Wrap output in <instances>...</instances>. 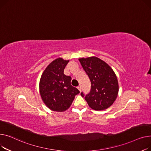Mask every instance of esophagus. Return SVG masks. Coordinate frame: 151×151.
I'll list each match as a JSON object with an SVG mask.
<instances>
[{
	"instance_id": "34e87169",
	"label": "esophagus",
	"mask_w": 151,
	"mask_h": 151,
	"mask_svg": "<svg viewBox=\"0 0 151 151\" xmlns=\"http://www.w3.org/2000/svg\"><path fill=\"white\" fill-rule=\"evenodd\" d=\"M77 88H78V90L80 91H81V90H82V86H81V85H79L78 86H77Z\"/></svg>"
}]
</instances>
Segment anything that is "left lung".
I'll return each mask as SVG.
<instances>
[{
	"mask_svg": "<svg viewBox=\"0 0 151 151\" xmlns=\"http://www.w3.org/2000/svg\"><path fill=\"white\" fill-rule=\"evenodd\" d=\"M91 81V90L81 96L94 110H104L113 104L118 96L119 86L116 74L105 61L96 57L78 59Z\"/></svg>",
	"mask_w": 151,
	"mask_h": 151,
	"instance_id": "1",
	"label": "left lung"
}]
</instances>
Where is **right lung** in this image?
Masks as SVG:
<instances>
[{
    "label": "right lung",
    "instance_id": "add662e5",
    "mask_svg": "<svg viewBox=\"0 0 151 151\" xmlns=\"http://www.w3.org/2000/svg\"><path fill=\"white\" fill-rule=\"evenodd\" d=\"M69 60L58 58L47 66L41 77L40 92L41 98L50 110L64 111L72 104L80 91L70 85L71 77L64 74Z\"/></svg>",
    "mask_w": 151,
    "mask_h": 151
}]
</instances>
